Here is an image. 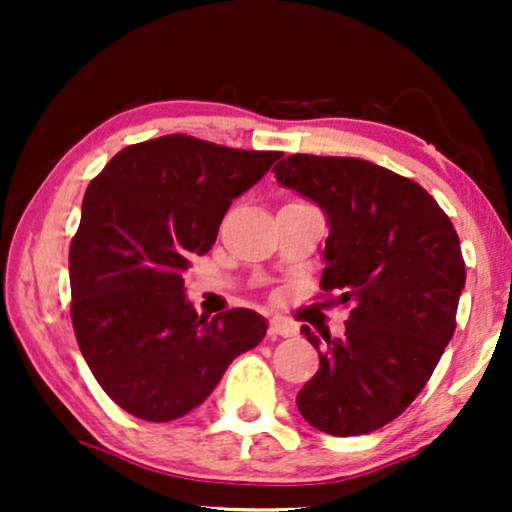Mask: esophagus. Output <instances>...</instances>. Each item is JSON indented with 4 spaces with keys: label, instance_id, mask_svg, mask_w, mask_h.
<instances>
[{
    "label": "esophagus",
    "instance_id": "esophagus-1",
    "mask_svg": "<svg viewBox=\"0 0 512 512\" xmlns=\"http://www.w3.org/2000/svg\"><path fill=\"white\" fill-rule=\"evenodd\" d=\"M296 331H298V328L293 324H286L284 319H279V317L270 319L268 333L272 335V338H277V335H284V338H289V335H296Z\"/></svg>",
    "mask_w": 512,
    "mask_h": 512
}]
</instances>
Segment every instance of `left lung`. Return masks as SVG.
I'll use <instances>...</instances> for the list:
<instances>
[{
	"instance_id": "obj_1",
	"label": "left lung",
	"mask_w": 512,
	"mask_h": 512,
	"mask_svg": "<svg viewBox=\"0 0 512 512\" xmlns=\"http://www.w3.org/2000/svg\"><path fill=\"white\" fill-rule=\"evenodd\" d=\"M272 172L326 214L321 286L354 305L342 338L300 328L319 352L300 415L331 436L382 429L419 396L454 335L466 284L457 230L422 186L368 160L296 153Z\"/></svg>"
}]
</instances>
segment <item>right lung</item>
<instances>
[{
  "label": "right lung",
  "instance_id": "right-lung-1",
  "mask_svg": "<svg viewBox=\"0 0 512 512\" xmlns=\"http://www.w3.org/2000/svg\"><path fill=\"white\" fill-rule=\"evenodd\" d=\"M279 156L165 135L118 151L90 181L69 249L74 333L95 380L130 415H188L265 338L254 310L200 317L184 270Z\"/></svg>",
  "mask_w": 512,
  "mask_h": 512
}]
</instances>
